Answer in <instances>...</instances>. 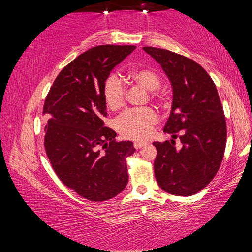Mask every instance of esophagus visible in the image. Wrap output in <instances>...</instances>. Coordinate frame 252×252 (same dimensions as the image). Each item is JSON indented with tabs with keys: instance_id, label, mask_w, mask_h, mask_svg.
<instances>
[{
	"instance_id": "obj_1",
	"label": "esophagus",
	"mask_w": 252,
	"mask_h": 252,
	"mask_svg": "<svg viewBox=\"0 0 252 252\" xmlns=\"http://www.w3.org/2000/svg\"><path fill=\"white\" fill-rule=\"evenodd\" d=\"M144 146H147V142H142V141H136L134 142V148L135 149H141Z\"/></svg>"
}]
</instances>
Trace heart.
Segmentation results:
<instances>
[{
    "label": "heart",
    "mask_w": 252,
    "mask_h": 252,
    "mask_svg": "<svg viewBox=\"0 0 252 252\" xmlns=\"http://www.w3.org/2000/svg\"><path fill=\"white\" fill-rule=\"evenodd\" d=\"M131 81L151 91L153 100L159 99L156 89L160 85V76L148 67H135L129 72ZM126 85L116 74L106 78L103 85V96L106 105L111 110L121 108L125 103ZM158 121L156 112L151 109L127 110L117 119V130L127 139L146 140L151 135L152 127Z\"/></svg>",
    "instance_id": "obj_1"
}]
</instances>
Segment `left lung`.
I'll return each mask as SVG.
<instances>
[{
    "instance_id": "obj_1",
    "label": "left lung",
    "mask_w": 252,
    "mask_h": 252,
    "mask_svg": "<svg viewBox=\"0 0 252 252\" xmlns=\"http://www.w3.org/2000/svg\"><path fill=\"white\" fill-rule=\"evenodd\" d=\"M143 50L161 65L171 83L172 105L163 131L179 139L153 142L155 176L165 192L189 197L209 185L222 161L227 126L216 84L203 67L164 49Z\"/></svg>"
}]
</instances>
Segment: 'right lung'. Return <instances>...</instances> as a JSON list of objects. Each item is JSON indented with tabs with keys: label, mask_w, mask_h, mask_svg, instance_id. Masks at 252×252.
I'll return each mask as SVG.
<instances>
[{
	"label": "right lung",
	"mask_w": 252,
	"mask_h": 252,
	"mask_svg": "<svg viewBox=\"0 0 252 252\" xmlns=\"http://www.w3.org/2000/svg\"><path fill=\"white\" fill-rule=\"evenodd\" d=\"M134 49L100 45L85 51L60 72L45 99L46 155L60 180L90 201L116 197L129 181L126 159L135 151L133 142H117L102 118L105 80Z\"/></svg>",
	"instance_id": "1"
}]
</instances>
